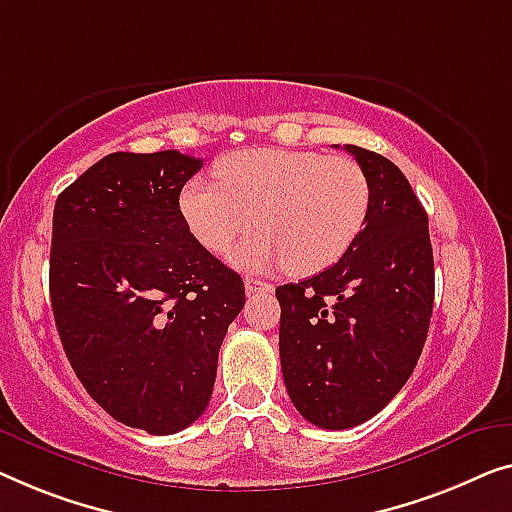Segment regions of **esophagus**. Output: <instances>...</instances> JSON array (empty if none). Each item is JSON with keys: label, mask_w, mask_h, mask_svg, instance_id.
I'll return each mask as SVG.
<instances>
[{"label": "esophagus", "mask_w": 512, "mask_h": 512, "mask_svg": "<svg viewBox=\"0 0 512 512\" xmlns=\"http://www.w3.org/2000/svg\"><path fill=\"white\" fill-rule=\"evenodd\" d=\"M243 282H246V292L248 294H269V292H273L271 282H264L259 278H246Z\"/></svg>", "instance_id": "esophagus-1"}]
</instances>
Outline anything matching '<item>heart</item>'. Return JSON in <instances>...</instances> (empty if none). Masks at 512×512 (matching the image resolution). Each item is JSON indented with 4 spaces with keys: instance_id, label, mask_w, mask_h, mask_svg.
<instances>
[{
    "instance_id": "1",
    "label": "heart",
    "mask_w": 512,
    "mask_h": 512,
    "mask_svg": "<svg viewBox=\"0 0 512 512\" xmlns=\"http://www.w3.org/2000/svg\"><path fill=\"white\" fill-rule=\"evenodd\" d=\"M218 181L190 179L179 209L211 253H225L259 220L264 232L234 253L236 264L317 273L352 248L370 213V181L347 156L243 149L218 165Z\"/></svg>"
}]
</instances>
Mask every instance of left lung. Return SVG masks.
Returning a JSON list of instances; mask_svg holds the SVG:
<instances>
[{
	"label": "left lung",
	"instance_id": "1",
	"mask_svg": "<svg viewBox=\"0 0 512 512\" xmlns=\"http://www.w3.org/2000/svg\"><path fill=\"white\" fill-rule=\"evenodd\" d=\"M345 151L370 181L365 227L331 269L276 289L282 379L296 411L324 430L361 425L400 393L434 303L423 204L391 160L356 144Z\"/></svg>",
	"mask_w": 512,
	"mask_h": 512
}]
</instances>
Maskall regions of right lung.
<instances>
[{"label":"right lung","instance_id":"right-lung-1","mask_svg":"<svg viewBox=\"0 0 512 512\" xmlns=\"http://www.w3.org/2000/svg\"><path fill=\"white\" fill-rule=\"evenodd\" d=\"M202 158L117 151L57 197L50 301L71 368L114 421L149 434L195 423L211 400L239 273L179 209Z\"/></svg>","mask_w":512,"mask_h":512}]
</instances>
